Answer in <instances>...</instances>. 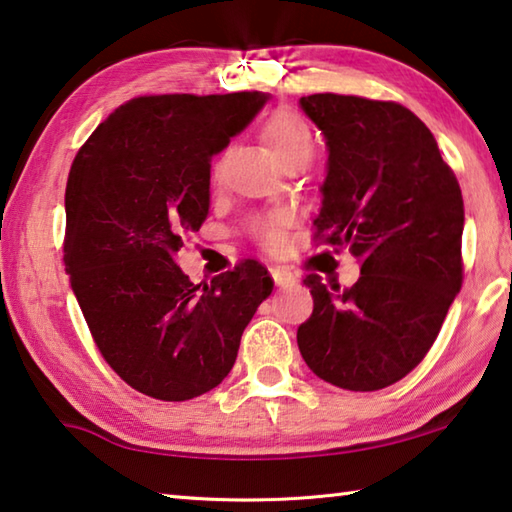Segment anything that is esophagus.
I'll return each mask as SVG.
<instances>
[{"label":"esophagus","instance_id":"obj_1","mask_svg":"<svg viewBox=\"0 0 512 512\" xmlns=\"http://www.w3.org/2000/svg\"><path fill=\"white\" fill-rule=\"evenodd\" d=\"M271 277L280 289H287L293 282H296V277H293L289 268H284V266H271Z\"/></svg>","mask_w":512,"mask_h":512}]
</instances>
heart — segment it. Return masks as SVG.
<instances>
[{"label": "heart", "mask_w": 512, "mask_h": 512, "mask_svg": "<svg viewBox=\"0 0 512 512\" xmlns=\"http://www.w3.org/2000/svg\"><path fill=\"white\" fill-rule=\"evenodd\" d=\"M262 137L268 149L280 164L293 158H309L314 155V133L302 115L296 110L280 108L264 119ZM289 225V214L284 210L259 212L250 219L248 228L259 244L266 248H280L284 244V230Z\"/></svg>", "instance_id": "heart-1"}]
</instances>
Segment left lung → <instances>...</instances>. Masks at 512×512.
Here are the masks:
<instances>
[{
  "instance_id": "obj_1",
  "label": "left lung",
  "mask_w": 512,
  "mask_h": 512,
  "mask_svg": "<svg viewBox=\"0 0 512 512\" xmlns=\"http://www.w3.org/2000/svg\"><path fill=\"white\" fill-rule=\"evenodd\" d=\"M300 106L329 146L314 241L348 248L361 275L348 289L305 275L314 314L298 348L329 384L379 391L427 357L461 291V187L402 103L325 92Z\"/></svg>"
}]
</instances>
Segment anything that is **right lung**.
Returning <instances> with one entry per match:
<instances>
[{"instance_id": "add662e5", "label": "right lung", "mask_w": 512, "mask_h": 512, "mask_svg": "<svg viewBox=\"0 0 512 512\" xmlns=\"http://www.w3.org/2000/svg\"><path fill=\"white\" fill-rule=\"evenodd\" d=\"M262 92L144 94L110 112L72 162L63 262L108 366L162 402L212 391L273 277L241 259L194 284L176 264L210 210L212 155L264 106Z\"/></svg>"}]
</instances>
